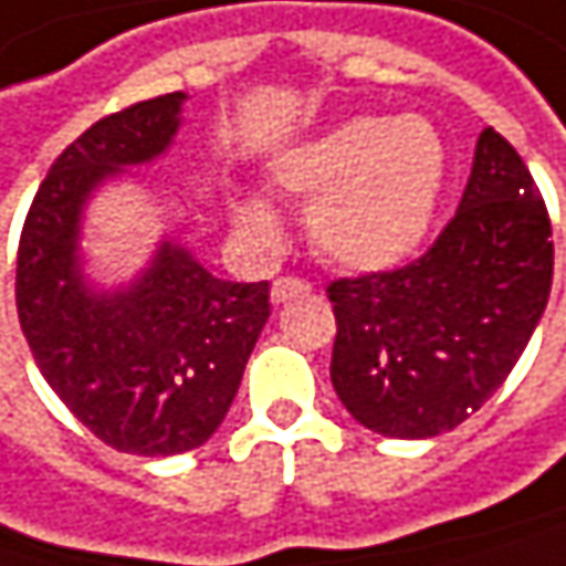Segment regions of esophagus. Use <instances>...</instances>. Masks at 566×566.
Masks as SVG:
<instances>
[{
    "label": "esophagus",
    "mask_w": 566,
    "mask_h": 566,
    "mask_svg": "<svg viewBox=\"0 0 566 566\" xmlns=\"http://www.w3.org/2000/svg\"><path fill=\"white\" fill-rule=\"evenodd\" d=\"M311 284L301 282V279H279V282H272V304H287L291 297H297V294H304Z\"/></svg>",
    "instance_id": "34e87169"
}]
</instances>
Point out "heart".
<instances>
[{
	"mask_svg": "<svg viewBox=\"0 0 566 566\" xmlns=\"http://www.w3.org/2000/svg\"><path fill=\"white\" fill-rule=\"evenodd\" d=\"M272 175L311 203V242L327 262L388 272L431 235L447 184V145L421 116H356L282 151ZM232 220L259 242L279 235V213L259 193L239 197Z\"/></svg>",
	"mask_w": 566,
	"mask_h": 566,
	"instance_id": "obj_1",
	"label": "heart"
}]
</instances>
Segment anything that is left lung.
I'll return each instance as SVG.
<instances>
[{
	"mask_svg": "<svg viewBox=\"0 0 566 566\" xmlns=\"http://www.w3.org/2000/svg\"><path fill=\"white\" fill-rule=\"evenodd\" d=\"M554 242L538 187L495 129L476 138L457 217L411 265L339 279L331 379L369 431H453L505 382L547 307Z\"/></svg>",
	"mask_w": 566,
	"mask_h": 566,
	"instance_id": "1",
	"label": "left lung"
}]
</instances>
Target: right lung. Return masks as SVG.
<instances>
[{"instance_id": "right-lung-1", "label": "right lung", "mask_w": 566, "mask_h": 566, "mask_svg": "<svg viewBox=\"0 0 566 566\" xmlns=\"http://www.w3.org/2000/svg\"><path fill=\"white\" fill-rule=\"evenodd\" d=\"M184 103L165 93L83 132L38 187L19 242L15 304L41 376L103 443L138 457L213 437L269 321V282H223L175 235L129 282L86 272L90 200L168 155Z\"/></svg>"}]
</instances>
